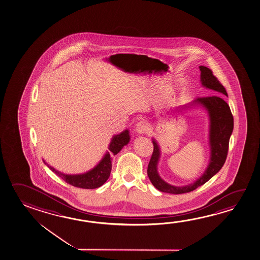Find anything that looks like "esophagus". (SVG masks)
<instances>
[{
	"instance_id": "esophagus-1",
	"label": "esophagus",
	"mask_w": 260,
	"mask_h": 260,
	"mask_svg": "<svg viewBox=\"0 0 260 260\" xmlns=\"http://www.w3.org/2000/svg\"><path fill=\"white\" fill-rule=\"evenodd\" d=\"M151 130L150 125L147 123H145L144 121H141L137 123V127H136V131L140 135H144V134H148Z\"/></svg>"
}]
</instances>
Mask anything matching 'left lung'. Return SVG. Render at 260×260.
<instances>
[{"label": "left lung", "mask_w": 260, "mask_h": 260, "mask_svg": "<svg viewBox=\"0 0 260 260\" xmlns=\"http://www.w3.org/2000/svg\"><path fill=\"white\" fill-rule=\"evenodd\" d=\"M201 71L200 81L204 87L211 89L217 92L228 95L224 86L220 84L216 76L213 75L209 68L206 66H199ZM201 106L208 113L209 124V145H210V159L206 171L194 183L184 186H175L169 185L164 181L157 172V164L160 158V148L157 142L152 139L154 151L150 159L147 175L151 183L156 189L169 194H184L198 188V186L207 183L211 177L215 176L224 166L228 152H229V139L232 135L234 128V118L230 107L226 102L219 96L198 97L188 106H185L182 109L191 108L192 106Z\"/></svg>", "instance_id": "left-lung-1"}]
</instances>
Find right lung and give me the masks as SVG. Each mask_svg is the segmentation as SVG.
Returning a JSON list of instances; mask_svg holds the SVG:
<instances>
[{"instance_id":"1","label":"right lung","mask_w":260,"mask_h":260,"mask_svg":"<svg viewBox=\"0 0 260 260\" xmlns=\"http://www.w3.org/2000/svg\"><path fill=\"white\" fill-rule=\"evenodd\" d=\"M129 141H130V136H129L128 130H124L118 135L114 136L108 147L109 151L106 152L105 156L102 158L99 164H97V166L84 174L66 175L55 170L53 168H51L48 165L47 166L52 171L60 176L62 180L66 181L67 184H70L79 188L94 189L104 185L106 180L109 178L111 170H112V160H113L112 156L118 154L123 146L127 145ZM44 164L46 165L45 162Z\"/></svg>"}]
</instances>
